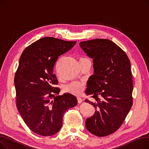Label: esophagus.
<instances>
[{"label":"esophagus","instance_id":"obj_1","mask_svg":"<svg viewBox=\"0 0 149 149\" xmlns=\"http://www.w3.org/2000/svg\"><path fill=\"white\" fill-rule=\"evenodd\" d=\"M77 100H78V102H79V103H81L83 101V100L80 97H78Z\"/></svg>","mask_w":149,"mask_h":149}]
</instances>
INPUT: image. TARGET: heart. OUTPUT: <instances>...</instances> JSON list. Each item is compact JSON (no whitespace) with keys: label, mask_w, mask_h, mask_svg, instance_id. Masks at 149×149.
I'll use <instances>...</instances> for the list:
<instances>
[{"label":"heart","mask_w":149,"mask_h":149,"mask_svg":"<svg viewBox=\"0 0 149 149\" xmlns=\"http://www.w3.org/2000/svg\"><path fill=\"white\" fill-rule=\"evenodd\" d=\"M86 58L84 57H80L79 58V61H82L83 60H84ZM84 83L81 81H73L70 83L64 88V90L66 92L72 93L74 95H80L82 93L83 89H84Z\"/></svg>","instance_id":"heart-1"}]
</instances>
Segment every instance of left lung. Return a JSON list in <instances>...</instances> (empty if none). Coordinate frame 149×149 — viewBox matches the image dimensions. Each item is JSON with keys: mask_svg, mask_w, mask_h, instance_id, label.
I'll use <instances>...</instances> for the list:
<instances>
[{"mask_svg": "<svg viewBox=\"0 0 149 149\" xmlns=\"http://www.w3.org/2000/svg\"><path fill=\"white\" fill-rule=\"evenodd\" d=\"M80 46L93 58L94 69L85 93L95 101L85 102L96 110L86 120V127L93 135L106 136L121 127L133 104L130 62L126 52L108 39L81 42Z\"/></svg>", "mask_w": 149, "mask_h": 149, "instance_id": "left-lung-1", "label": "left lung"}]
</instances>
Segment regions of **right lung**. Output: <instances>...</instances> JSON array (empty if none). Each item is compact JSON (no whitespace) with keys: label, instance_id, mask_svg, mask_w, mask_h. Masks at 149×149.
<instances>
[{"label":"right lung","instance_id":"obj_1","mask_svg":"<svg viewBox=\"0 0 149 149\" xmlns=\"http://www.w3.org/2000/svg\"><path fill=\"white\" fill-rule=\"evenodd\" d=\"M76 41L51 37L39 39L22 52L14 77L18 111L29 129L42 136H51L61 129L63 116L77 104L71 93L57 95L60 91L53 70L61 55L69 51Z\"/></svg>","mask_w":149,"mask_h":149}]
</instances>
